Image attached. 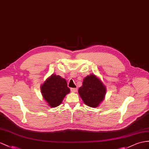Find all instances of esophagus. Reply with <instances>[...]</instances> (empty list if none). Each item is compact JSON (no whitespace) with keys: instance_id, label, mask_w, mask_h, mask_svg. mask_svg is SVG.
<instances>
[{"instance_id":"34e87169","label":"esophagus","mask_w":149,"mask_h":149,"mask_svg":"<svg viewBox=\"0 0 149 149\" xmlns=\"http://www.w3.org/2000/svg\"><path fill=\"white\" fill-rule=\"evenodd\" d=\"M77 89L76 88H71V91L72 92H77Z\"/></svg>"}]
</instances>
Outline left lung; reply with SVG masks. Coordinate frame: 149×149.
I'll return each instance as SVG.
<instances>
[{
  "mask_svg": "<svg viewBox=\"0 0 149 149\" xmlns=\"http://www.w3.org/2000/svg\"><path fill=\"white\" fill-rule=\"evenodd\" d=\"M78 93L84 103L89 107H97L104 99L106 88L95 74L88 75L83 79Z\"/></svg>",
  "mask_w": 149,
  "mask_h": 149,
  "instance_id": "obj_1",
  "label": "left lung"
}]
</instances>
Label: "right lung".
<instances>
[{
    "instance_id": "obj_1",
    "label": "right lung",
    "mask_w": 149,
    "mask_h": 149,
    "mask_svg": "<svg viewBox=\"0 0 149 149\" xmlns=\"http://www.w3.org/2000/svg\"><path fill=\"white\" fill-rule=\"evenodd\" d=\"M40 88L43 99L51 107L59 106L65 96L70 92L66 79L54 74L46 79Z\"/></svg>"
}]
</instances>
